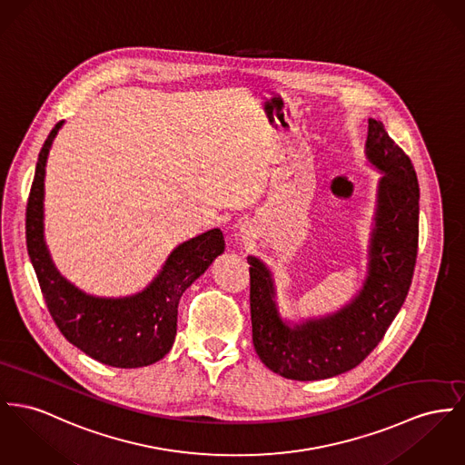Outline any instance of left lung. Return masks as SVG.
I'll use <instances>...</instances> for the list:
<instances>
[{
  "label": "left lung",
  "instance_id": "left-lung-1",
  "mask_svg": "<svg viewBox=\"0 0 465 465\" xmlns=\"http://www.w3.org/2000/svg\"><path fill=\"white\" fill-rule=\"evenodd\" d=\"M367 156L384 176L377 193L369 277L351 305L289 328L275 307L268 268L248 257L253 347L261 361L285 379L317 381L358 367L382 341L409 292L420 234L416 171L384 124L371 118Z\"/></svg>",
  "mask_w": 465,
  "mask_h": 465
}]
</instances>
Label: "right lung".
Listing matches in <instances>:
<instances>
[{"label":"right lung","mask_w":465,"mask_h":465,"mask_svg":"<svg viewBox=\"0 0 465 465\" xmlns=\"http://www.w3.org/2000/svg\"><path fill=\"white\" fill-rule=\"evenodd\" d=\"M63 122L45 139L26 206V245L45 305L63 337L96 361L137 369L162 360L173 347L178 303L186 287L223 252L220 229H212L176 248L160 275L143 292L105 300L74 287L56 272L44 242L45 162Z\"/></svg>","instance_id":"right-lung-1"}]
</instances>
